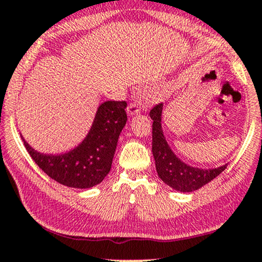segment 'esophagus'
Here are the masks:
<instances>
[{
	"label": "esophagus",
	"instance_id": "34e87169",
	"mask_svg": "<svg viewBox=\"0 0 262 262\" xmlns=\"http://www.w3.org/2000/svg\"><path fill=\"white\" fill-rule=\"evenodd\" d=\"M127 111H128V114L130 115H135V114H139V113H141V109H140V104H139L138 102H133V103H130L128 105V107H127Z\"/></svg>",
	"mask_w": 262,
	"mask_h": 262
}]
</instances>
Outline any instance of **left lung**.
I'll use <instances>...</instances> for the list:
<instances>
[{
  "instance_id": "1",
  "label": "left lung",
  "mask_w": 262,
  "mask_h": 262,
  "mask_svg": "<svg viewBox=\"0 0 262 262\" xmlns=\"http://www.w3.org/2000/svg\"><path fill=\"white\" fill-rule=\"evenodd\" d=\"M162 111L163 104H157L149 110L152 118V153L156 160V169L158 176L173 189L184 191L196 190L211 182L224 171L226 164L217 169L204 170L191 167L177 158L175 153L169 147L162 130Z\"/></svg>"
}]
</instances>
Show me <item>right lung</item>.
<instances>
[{
    "label": "right lung",
    "instance_id": "1",
    "mask_svg": "<svg viewBox=\"0 0 262 262\" xmlns=\"http://www.w3.org/2000/svg\"><path fill=\"white\" fill-rule=\"evenodd\" d=\"M125 107V100L104 102L85 140L64 155H41L23 139L24 145L34 163L56 182L72 188H91L110 171L118 137L127 122Z\"/></svg>",
    "mask_w": 262,
    "mask_h": 262
}]
</instances>
